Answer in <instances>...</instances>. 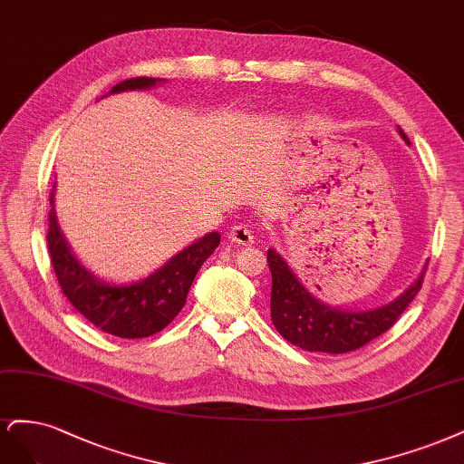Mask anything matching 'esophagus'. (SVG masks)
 Returning a JSON list of instances; mask_svg holds the SVG:
<instances>
[{
  "label": "esophagus",
  "mask_w": 464,
  "mask_h": 464,
  "mask_svg": "<svg viewBox=\"0 0 464 464\" xmlns=\"http://www.w3.org/2000/svg\"><path fill=\"white\" fill-rule=\"evenodd\" d=\"M229 241L238 246H248L254 243V233L248 226H233L229 231Z\"/></svg>",
  "instance_id": "34e87169"
}]
</instances>
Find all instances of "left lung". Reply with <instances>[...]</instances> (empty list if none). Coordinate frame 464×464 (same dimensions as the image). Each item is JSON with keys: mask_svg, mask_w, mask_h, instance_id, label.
Returning a JSON list of instances; mask_svg holds the SVG:
<instances>
[{"mask_svg": "<svg viewBox=\"0 0 464 464\" xmlns=\"http://www.w3.org/2000/svg\"><path fill=\"white\" fill-rule=\"evenodd\" d=\"M397 130L401 139L411 144L402 129L397 127ZM267 266L272 272V322L289 343L310 353L341 354L364 347L401 318L420 291L424 279V272H420L412 285L390 304L349 310L332 306L314 296L289 262L274 248L267 250Z\"/></svg>", "mask_w": 464, "mask_h": 464, "instance_id": "8db88e82", "label": "left lung"}]
</instances>
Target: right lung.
Returning <instances> with one entry per match:
<instances>
[{
    "label": "right lung",
    "instance_id": "1",
    "mask_svg": "<svg viewBox=\"0 0 464 464\" xmlns=\"http://www.w3.org/2000/svg\"><path fill=\"white\" fill-rule=\"evenodd\" d=\"M166 79L139 77L115 84L110 94L148 91ZM48 248L53 272L69 303L98 330L123 339L154 335L166 327L187 303L188 289L200 266L219 245V233L212 231L177 252L148 277L130 283L100 279L74 256L59 227L55 214V185L50 192Z\"/></svg>",
    "mask_w": 464,
    "mask_h": 464
}]
</instances>
